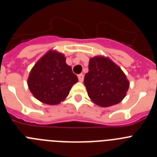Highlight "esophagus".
<instances>
[{"mask_svg":"<svg viewBox=\"0 0 157 157\" xmlns=\"http://www.w3.org/2000/svg\"><path fill=\"white\" fill-rule=\"evenodd\" d=\"M78 80L79 82H82L83 79H84V75L82 74H79L78 75Z\"/></svg>","mask_w":157,"mask_h":157,"instance_id":"obj_1","label":"esophagus"}]
</instances>
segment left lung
Here are the masks:
<instances>
[{
  "instance_id": "8db88e82",
  "label": "left lung",
  "mask_w": 157,
  "mask_h": 157,
  "mask_svg": "<svg viewBox=\"0 0 157 157\" xmlns=\"http://www.w3.org/2000/svg\"><path fill=\"white\" fill-rule=\"evenodd\" d=\"M84 85L96 105L109 107L125 98L130 83L121 68L110 59L95 56L90 59Z\"/></svg>"
}]
</instances>
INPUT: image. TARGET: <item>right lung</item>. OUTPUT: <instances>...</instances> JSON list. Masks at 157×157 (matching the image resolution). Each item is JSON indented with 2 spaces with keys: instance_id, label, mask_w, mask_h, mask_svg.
<instances>
[{
  "instance_id": "right-lung-1",
  "label": "right lung",
  "mask_w": 157,
  "mask_h": 157,
  "mask_svg": "<svg viewBox=\"0 0 157 157\" xmlns=\"http://www.w3.org/2000/svg\"><path fill=\"white\" fill-rule=\"evenodd\" d=\"M63 54L48 51L35 63L27 84L34 98L47 105H57L67 97L78 77Z\"/></svg>"
}]
</instances>
